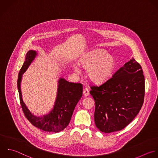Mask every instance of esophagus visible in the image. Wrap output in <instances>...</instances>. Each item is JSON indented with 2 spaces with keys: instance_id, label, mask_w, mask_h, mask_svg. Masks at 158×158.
Returning a JSON list of instances; mask_svg holds the SVG:
<instances>
[{
  "instance_id": "esophagus-1",
  "label": "esophagus",
  "mask_w": 158,
  "mask_h": 158,
  "mask_svg": "<svg viewBox=\"0 0 158 158\" xmlns=\"http://www.w3.org/2000/svg\"><path fill=\"white\" fill-rule=\"evenodd\" d=\"M83 94L85 97L89 96V90L87 88H85L83 90Z\"/></svg>"
}]
</instances>
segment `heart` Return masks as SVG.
Returning a JSON list of instances; mask_svg holds the SVG:
<instances>
[{"instance_id": "1", "label": "heart", "mask_w": 158, "mask_h": 158, "mask_svg": "<svg viewBox=\"0 0 158 158\" xmlns=\"http://www.w3.org/2000/svg\"><path fill=\"white\" fill-rule=\"evenodd\" d=\"M79 64L87 70V76L92 82L100 84L111 77L115 66V60L111 55L105 54L101 50H95L82 56L79 61ZM73 69L77 74L80 73L77 66H73Z\"/></svg>"}]
</instances>
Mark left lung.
<instances>
[{
    "mask_svg": "<svg viewBox=\"0 0 158 158\" xmlns=\"http://www.w3.org/2000/svg\"><path fill=\"white\" fill-rule=\"evenodd\" d=\"M90 88L95 102L97 127L104 133L121 131L132 121L143 104L145 87L142 66L132 58L106 82Z\"/></svg>",
    "mask_w": 158,
    "mask_h": 158,
    "instance_id": "8db88e82",
    "label": "left lung"
}]
</instances>
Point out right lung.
Segmentation results:
<instances>
[{
    "mask_svg": "<svg viewBox=\"0 0 158 158\" xmlns=\"http://www.w3.org/2000/svg\"><path fill=\"white\" fill-rule=\"evenodd\" d=\"M35 51L31 50L26 55L24 62L18 74L17 81L19 100L23 111L27 120L35 127L49 132H59L69 124L74 110L82 95V84L69 82L63 78L58 81V92L55 105L52 110L46 115L37 117L29 111L23 102L21 91L22 74L35 57Z\"/></svg>",
    "mask_w": 158,
    "mask_h": 158,
    "instance_id": "obj_1",
    "label": "right lung"
}]
</instances>
